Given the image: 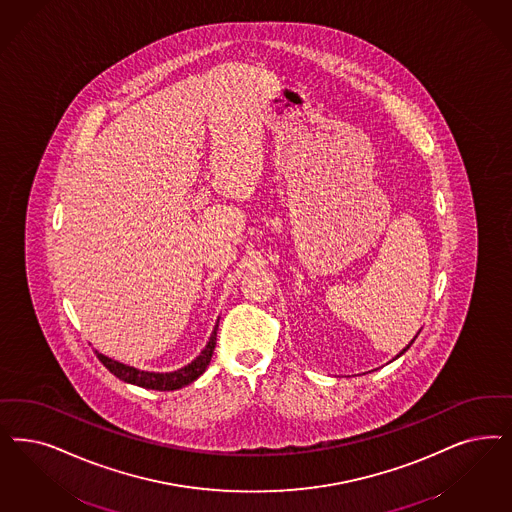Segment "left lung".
Listing matches in <instances>:
<instances>
[{
    "instance_id": "1",
    "label": "left lung",
    "mask_w": 512,
    "mask_h": 512,
    "mask_svg": "<svg viewBox=\"0 0 512 512\" xmlns=\"http://www.w3.org/2000/svg\"><path fill=\"white\" fill-rule=\"evenodd\" d=\"M414 340H416V336H414V338H412V340H410V344H408V346H406L405 350H403V352H399L397 353V355H395V359H397V357H401V355H403V353L406 352V350H408V348H410V346H412V342H414Z\"/></svg>"
}]
</instances>
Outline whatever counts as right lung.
I'll return each mask as SVG.
<instances>
[{"mask_svg":"<svg viewBox=\"0 0 512 512\" xmlns=\"http://www.w3.org/2000/svg\"><path fill=\"white\" fill-rule=\"evenodd\" d=\"M217 327H219V321L213 329L212 336L206 344V348L200 352V355L193 359L189 365L177 369L172 372H149L140 371L136 367H130V365H124L119 363L111 357H107L104 353L94 350L96 357L102 361V365L106 367L107 371L111 374H115L119 380H123L126 384H134V386H140L145 389H157V391H174V389L185 388L189 384H193L194 380L206 371V367L210 365L212 361L213 350H215V342H217Z\"/></svg>","mask_w":512,"mask_h":512,"instance_id":"1","label":"right lung"}]
</instances>
